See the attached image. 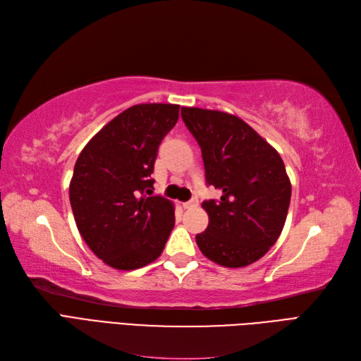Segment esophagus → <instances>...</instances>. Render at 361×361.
<instances>
[{
  "mask_svg": "<svg viewBox=\"0 0 361 361\" xmlns=\"http://www.w3.org/2000/svg\"><path fill=\"white\" fill-rule=\"evenodd\" d=\"M195 206H199V200H197V199H191V200L183 203L185 209H190V207H195Z\"/></svg>",
  "mask_w": 361,
  "mask_h": 361,
  "instance_id": "obj_1",
  "label": "esophagus"
}]
</instances>
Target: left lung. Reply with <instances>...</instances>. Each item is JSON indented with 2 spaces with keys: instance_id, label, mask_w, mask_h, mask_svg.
<instances>
[{
  "instance_id": "8db88e82",
  "label": "left lung",
  "mask_w": 361,
  "mask_h": 361,
  "mask_svg": "<svg viewBox=\"0 0 361 361\" xmlns=\"http://www.w3.org/2000/svg\"><path fill=\"white\" fill-rule=\"evenodd\" d=\"M182 118L202 149L206 183L221 191L204 200L206 231L195 236L202 253L226 268L259 260L276 244L290 203V180L279 152L243 118L182 106Z\"/></svg>"
}]
</instances>
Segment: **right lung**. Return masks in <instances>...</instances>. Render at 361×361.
<instances>
[{"label":"right lung","instance_id":"right-lung-1","mask_svg":"<svg viewBox=\"0 0 361 361\" xmlns=\"http://www.w3.org/2000/svg\"><path fill=\"white\" fill-rule=\"evenodd\" d=\"M179 105L140 104L106 123L75 162L69 199L76 227L93 253L116 269L157 260L174 227V206L154 194L158 147Z\"/></svg>","mask_w":361,"mask_h":361}]
</instances>
